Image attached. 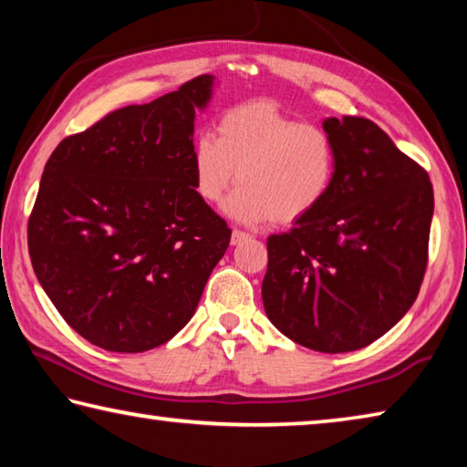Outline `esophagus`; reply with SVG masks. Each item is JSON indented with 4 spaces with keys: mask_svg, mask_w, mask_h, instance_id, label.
<instances>
[{
    "mask_svg": "<svg viewBox=\"0 0 467 467\" xmlns=\"http://www.w3.org/2000/svg\"><path fill=\"white\" fill-rule=\"evenodd\" d=\"M247 239H251L249 233H244V231H239V228H234L233 236H231V243H233V244H241L243 241H247Z\"/></svg>",
    "mask_w": 467,
    "mask_h": 467,
    "instance_id": "obj_1",
    "label": "esophagus"
}]
</instances>
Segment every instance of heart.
<instances>
[{"label":"heart","instance_id":"heart-1","mask_svg":"<svg viewBox=\"0 0 467 467\" xmlns=\"http://www.w3.org/2000/svg\"><path fill=\"white\" fill-rule=\"evenodd\" d=\"M192 175L197 195L216 205L241 183L226 205L247 224H292L326 202L337 175V141L323 125L303 123L270 100L228 109L216 138L193 141Z\"/></svg>","mask_w":467,"mask_h":467}]
</instances>
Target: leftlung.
<instances>
[{
    "instance_id": "1",
    "label": "left lung",
    "mask_w": 467,
    "mask_h": 467,
    "mask_svg": "<svg viewBox=\"0 0 467 467\" xmlns=\"http://www.w3.org/2000/svg\"><path fill=\"white\" fill-rule=\"evenodd\" d=\"M337 175L317 210L267 239L264 306L317 352L373 344L408 313L429 264L432 185L365 117H327Z\"/></svg>"
}]
</instances>
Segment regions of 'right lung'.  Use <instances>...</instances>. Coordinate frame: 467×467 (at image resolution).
<instances>
[{
  "label": "right lung",
  "instance_id": "obj_1",
  "mask_svg": "<svg viewBox=\"0 0 467 467\" xmlns=\"http://www.w3.org/2000/svg\"><path fill=\"white\" fill-rule=\"evenodd\" d=\"M203 74L59 141L28 218L35 274L67 326L110 352H144L187 326L231 243L192 175Z\"/></svg>",
  "mask_w": 467,
  "mask_h": 467
}]
</instances>
